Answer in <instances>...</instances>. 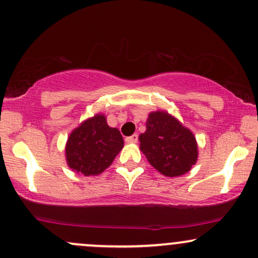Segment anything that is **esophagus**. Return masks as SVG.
I'll return each instance as SVG.
<instances>
[{
	"label": "esophagus",
	"instance_id": "obj_1",
	"mask_svg": "<svg viewBox=\"0 0 258 258\" xmlns=\"http://www.w3.org/2000/svg\"><path fill=\"white\" fill-rule=\"evenodd\" d=\"M138 139H139L138 134H133L132 137H126L125 141L128 144H135V143H138Z\"/></svg>",
	"mask_w": 258,
	"mask_h": 258
}]
</instances>
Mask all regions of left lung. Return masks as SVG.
I'll return each instance as SVG.
<instances>
[{"label": "left lung", "mask_w": 258, "mask_h": 258, "mask_svg": "<svg viewBox=\"0 0 258 258\" xmlns=\"http://www.w3.org/2000/svg\"><path fill=\"white\" fill-rule=\"evenodd\" d=\"M139 140L150 164L166 176L185 174L198 160L194 134L167 112L150 113L146 132Z\"/></svg>", "instance_id": "left-lung-1"}]
</instances>
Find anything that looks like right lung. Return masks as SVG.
I'll return each mask as SVG.
<instances>
[{"label":"right lung","instance_id":"obj_1","mask_svg":"<svg viewBox=\"0 0 258 258\" xmlns=\"http://www.w3.org/2000/svg\"><path fill=\"white\" fill-rule=\"evenodd\" d=\"M119 130L107 124L105 115L96 114L73 130L66 146L68 166L84 175H96L112 164L123 149Z\"/></svg>","mask_w":258,"mask_h":258}]
</instances>
